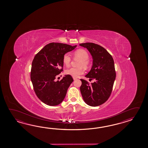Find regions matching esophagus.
<instances>
[{"label": "esophagus", "instance_id": "obj_1", "mask_svg": "<svg viewBox=\"0 0 148 148\" xmlns=\"http://www.w3.org/2000/svg\"><path fill=\"white\" fill-rule=\"evenodd\" d=\"M73 79L74 80H76L77 78H75V77H73Z\"/></svg>", "mask_w": 148, "mask_h": 148}]
</instances>
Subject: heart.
<instances>
[{
  "mask_svg": "<svg viewBox=\"0 0 148 148\" xmlns=\"http://www.w3.org/2000/svg\"><path fill=\"white\" fill-rule=\"evenodd\" d=\"M73 56L75 58H77L80 59L78 64V66L80 67L70 68L66 70V73L71 75L73 77L77 78L84 73V70L82 66L87 68L89 66V54L87 51L82 49H80L74 51ZM62 61L64 64L67 67L69 66L71 61V58L69 54L68 53L64 54L63 55Z\"/></svg>",
  "mask_w": 148,
  "mask_h": 148,
  "instance_id": "b5f03b06",
  "label": "heart"
}]
</instances>
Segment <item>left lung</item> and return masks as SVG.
I'll return each instance as SVG.
<instances>
[{"label":"left lung","instance_id":"left-lung-1","mask_svg":"<svg viewBox=\"0 0 148 148\" xmlns=\"http://www.w3.org/2000/svg\"><path fill=\"white\" fill-rule=\"evenodd\" d=\"M87 48L91 54L93 62L90 71L86 75L89 80L94 79L90 84L81 79L80 91L84 101L91 106H98L107 101L112 93L116 73L113 57L101 45L93 43L79 44Z\"/></svg>","mask_w":148,"mask_h":148}]
</instances>
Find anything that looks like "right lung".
Segmentation results:
<instances>
[{"mask_svg":"<svg viewBox=\"0 0 148 148\" xmlns=\"http://www.w3.org/2000/svg\"><path fill=\"white\" fill-rule=\"evenodd\" d=\"M76 47L53 42L35 55L32 64L31 79L35 94L44 104L56 106L64 99L73 81V77L66 75L57 82L56 78L63 71V55Z\"/></svg>","mask_w":148,"mask_h":148,"instance_id":"add662e5","label":"right lung"}]
</instances>
